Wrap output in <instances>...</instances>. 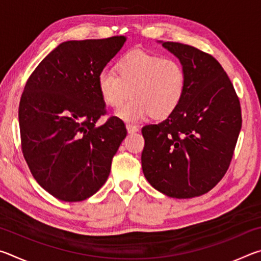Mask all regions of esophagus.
<instances>
[{"label":"esophagus","mask_w":261,"mask_h":261,"mask_svg":"<svg viewBox=\"0 0 261 261\" xmlns=\"http://www.w3.org/2000/svg\"><path fill=\"white\" fill-rule=\"evenodd\" d=\"M126 130H127V132H129V134H134V132H137L139 130V127L137 126V125H134V124H126Z\"/></svg>","instance_id":"1"}]
</instances>
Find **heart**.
Listing matches in <instances>:
<instances>
[{
    "mask_svg": "<svg viewBox=\"0 0 261 261\" xmlns=\"http://www.w3.org/2000/svg\"><path fill=\"white\" fill-rule=\"evenodd\" d=\"M117 73L105 69L98 76V90L106 105L116 108L127 96L129 102L116 112L125 121H137L151 114L154 118L170 116L184 98L187 72L174 59L131 51L117 62Z\"/></svg>",
    "mask_w": 261,
    "mask_h": 261,
    "instance_id": "1",
    "label": "heart"
}]
</instances>
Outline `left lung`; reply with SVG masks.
Returning <instances> with one entry per match:
<instances>
[{"mask_svg": "<svg viewBox=\"0 0 261 261\" xmlns=\"http://www.w3.org/2000/svg\"><path fill=\"white\" fill-rule=\"evenodd\" d=\"M161 43L184 67L187 90L170 116L141 129V167L154 189L187 199L207 193L227 173L242 127L241 105L213 56L179 42Z\"/></svg>", "mask_w": 261, "mask_h": 261, "instance_id": "left-lung-1", "label": "left lung"}]
</instances>
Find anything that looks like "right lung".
Returning <instances> with one entry per match:
<instances>
[{
  "label": "right lung",
  "instance_id": "add662e5",
  "mask_svg": "<svg viewBox=\"0 0 261 261\" xmlns=\"http://www.w3.org/2000/svg\"><path fill=\"white\" fill-rule=\"evenodd\" d=\"M126 38L60 43L31 74L21 94L18 118L21 151L33 177L51 196L82 201L107 180L113 156L126 129L106 114L98 76Z\"/></svg>",
  "mask_w": 261,
  "mask_h": 261
}]
</instances>
